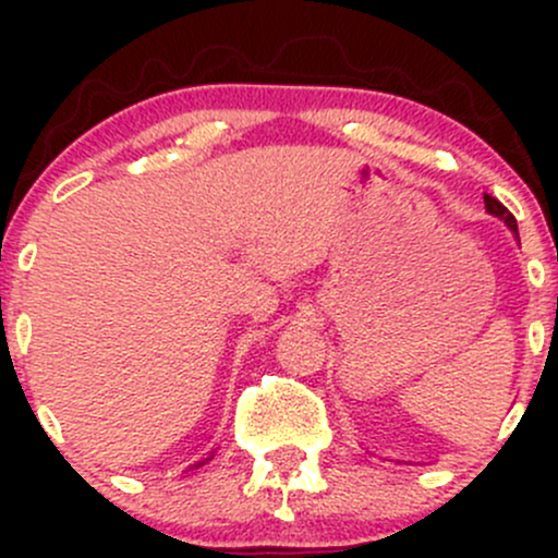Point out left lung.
<instances>
[{
	"mask_svg": "<svg viewBox=\"0 0 558 558\" xmlns=\"http://www.w3.org/2000/svg\"><path fill=\"white\" fill-rule=\"evenodd\" d=\"M483 198H485V209H488V213H490L493 217H498V220H504L506 226H509V230H514V233H517V220H514V215H511L509 209H506L504 204L498 202V198H493L490 194H485Z\"/></svg>",
	"mask_w": 558,
	"mask_h": 558,
	"instance_id": "obj_1",
	"label": "left lung"
}]
</instances>
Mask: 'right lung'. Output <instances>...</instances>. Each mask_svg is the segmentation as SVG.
Masks as SVG:
<instances>
[{"label":"right lung","instance_id":"right-lung-1","mask_svg":"<svg viewBox=\"0 0 558 558\" xmlns=\"http://www.w3.org/2000/svg\"><path fill=\"white\" fill-rule=\"evenodd\" d=\"M196 466H198V464H196Z\"/></svg>","mask_w":558,"mask_h":558}]
</instances>
